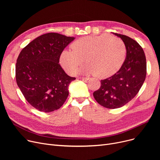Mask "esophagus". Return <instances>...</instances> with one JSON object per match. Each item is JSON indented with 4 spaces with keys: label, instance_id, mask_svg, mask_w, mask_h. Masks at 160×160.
Masks as SVG:
<instances>
[{
    "label": "esophagus",
    "instance_id": "esophagus-1",
    "mask_svg": "<svg viewBox=\"0 0 160 160\" xmlns=\"http://www.w3.org/2000/svg\"><path fill=\"white\" fill-rule=\"evenodd\" d=\"M79 79L82 80H84V81H87L89 80V78H86V77H79Z\"/></svg>",
    "mask_w": 160,
    "mask_h": 160
}]
</instances>
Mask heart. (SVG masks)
<instances>
[{"instance_id": "b5f03b06", "label": "heart", "mask_w": 160, "mask_h": 160, "mask_svg": "<svg viewBox=\"0 0 160 160\" xmlns=\"http://www.w3.org/2000/svg\"><path fill=\"white\" fill-rule=\"evenodd\" d=\"M71 48L72 50H63L60 56L63 68L68 73L74 74L84 58L87 64L80 72L95 74L100 78L110 77L118 71L126 56L124 42L109 35L82 38L74 42Z\"/></svg>"}]
</instances>
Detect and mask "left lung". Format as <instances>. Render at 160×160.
<instances>
[{
    "mask_svg": "<svg viewBox=\"0 0 160 160\" xmlns=\"http://www.w3.org/2000/svg\"><path fill=\"white\" fill-rule=\"evenodd\" d=\"M113 33L124 42L127 57L121 69L100 81V88L93 93L96 101L109 109L119 108L130 102L140 90L147 74L146 57L139 44L127 36Z\"/></svg>",
    "mask_w": 160,
    "mask_h": 160,
    "instance_id": "1",
    "label": "left lung"
}]
</instances>
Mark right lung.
<instances>
[{
  "label": "right lung",
  "mask_w": 160,
  "mask_h": 160,
  "mask_svg": "<svg viewBox=\"0 0 160 160\" xmlns=\"http://www.w3.org/2000/svg\"><path fill=\"white\" fill-rule=\"evenodd\" d=\"M74 39L47 33L31 41L18 56L17 83L28 103L40 112L58 110L69 95V86L76 78L65 72L59 61L64 48Z\"/></svg>",
  "instance_id": "obj_1"
}]
</instances>
